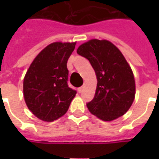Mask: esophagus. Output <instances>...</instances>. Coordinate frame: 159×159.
Listing matches in <instances>:
<instances>
[{"instance_id":"34e87169","label":"esophagus","mask_w":159,"mask_h":159,"mask_svg":"<svg viewBox=\"0 0 159 159\" xmlns=\"http://www.w3.org/2000/svg\"><path fill=\"white\" fill-rule=\"evenodd\" d=\"M77 91H78V92H79V93H81V92H82V91H83V87H79V88H78V89H77Z\"/></svg>"}]
</instances>
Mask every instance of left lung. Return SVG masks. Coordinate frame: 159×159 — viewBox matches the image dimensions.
Wrapping results in <instances>:
<instances>
[{
    "label": "left lung",
    "mask_w": 159,
    "mask_h": 159,
    "mask_svg": "<svg viewBox=\"0 0 159 159\" xmlns=\"http://www.w3.org/2000/svg\"><path fill=\"white\" fill-rule=\"evenodd\" d=\"M77 53L89 60L97 75L94 98L87 104L90 112L105 121L125 115L135 97V82L120 51L108 40L92 39L80 45Z\"/></svg>",
    "instance_id": "8db88e82"
}]
</instances>
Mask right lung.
Instances as JSON below:
<instances>
[{
	"mask_svg": "<svg viewBox=\"0 0 159 159\" xmlns=\"http://www.w3.org/2000/svg\"><path fill=\"white\" fill-rule=\"evenodd\" d=\"M76 43L55 42L34 59L24 78V97L29 110L43 121L51 122L67 111L77 94L67 85V62Z\"/></svg>",
	"mask_w": 159,
	"mask_h": 159,
	"instance_id": "1",
	"label": "right lung"
}]
</instances>
